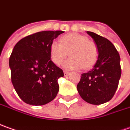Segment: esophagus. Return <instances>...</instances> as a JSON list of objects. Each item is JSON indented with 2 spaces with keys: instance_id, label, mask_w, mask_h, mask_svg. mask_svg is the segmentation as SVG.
<instances>
[{
  "instance_id": "obj_1",
  "label": "esophagus",
  "mask_w": 130,
  "mask_h": 130,
  "mask_svg": "<svg viewBox=\"0 0 130 130\" xmlns=\"http://www.w3.org/2000/svg\"><path fill=\"white\" fill-rule=\"evenodd\" d=\"M70 74V72H67V71H64V75H65V77H67V76H68Z\"/></svg>"
}]
</instances>
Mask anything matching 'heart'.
Segmentation results:
<instances>
[{"instance_id":"b5f03b06","label":"heart","mask_w":130,"mask_h":130,"mask_svg":"<svg viewBox=\"0 0 130 130\" xmlns=\"http://www.w3.org/2000/svg\"><path fill=\"white\" fill-rule=\"evenodd\" d=\"M70 58L63 63L67 70L90 69L96 63L99 57L97 44L88 40L85 35L71 32L62 36L60 43L53 41L49 47L50 60L54 64L60 65L68 55Z\"/></svg>"}]
</instances>
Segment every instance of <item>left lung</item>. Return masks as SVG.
<instances>
[{
	"instance_id": "left-lung-1",
	"label": "left lung",
	"mask_w": 130,
	"mask_h": 130,
	"mask_svg": "<svg viewBox=\"0 0 130 130\" xmlns=\"http://www.w3.org/2000/svg\"><path fill=\"white\" fill-rule=\"evenodd\" d=\"M98 47L99 57L93 68L81 75L77 89L85 102L101 105L109 101L117 90L121 76L120 57L109 40L87 31Z\"/></svg>"
}]
</instances>
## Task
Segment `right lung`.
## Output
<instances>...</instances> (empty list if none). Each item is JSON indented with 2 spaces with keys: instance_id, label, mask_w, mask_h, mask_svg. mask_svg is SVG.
<instances>
[{
  "instance_id": "add662e5",
  "label": "right lung",
  "mask_w": 130,
  "mask_h": 130,
  "mask_svg": "<svg viewBox=\"0 0 130 130\" xmlns=\"http://www.w3.org/2000/svg\"><path fill=\"white\" fill-rule=\"evenodd\" d=\"M61 30L35 32L19 40L10 56L11 82L20 98L32 105H43L55 99L62 70L50 60V43Z\"/></svg>"
}]
</instances>
